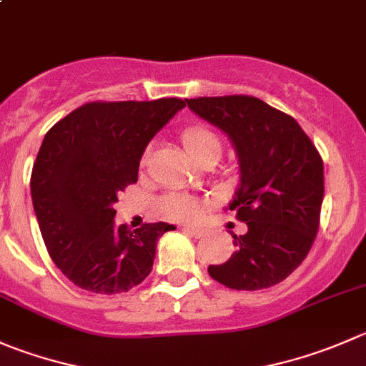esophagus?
I'll return each mask as SVG.
<instances>
[{
  "label": "esophagus",
  "mask_w": 366,
  "mask_h": 366,
  "mask_svg": "<svg viewBox=\"0 0 366 366\" xmlns=\"http://www.w3.org/2000/svg\"><path fill=\"white\" fill-rule=\"evenodd\" d=\"M184 230L194 237H202L205 234V230L202 229V227H197V225H184Z\"/></svg>",
  "instance_id": "esophagus-1"
}]
</instances>
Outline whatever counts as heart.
<instances>
[{
	"mask_svg": "<svg viewBox=\"0 0 366 366\" xmlns=\"http://www.w3.org/2000/svg\"><path fill=\"white\" fill-rule=\"evenodd\" d=\"M184 148L194 161L202 162L209 157L219 159L223 152V143L218 134L205 125H191L186 127L180 134ZM152 150L147 148L143 154V164H147L150 159ZM205 207V202L197 197L184 193H169L159 200V211L168 219H191L197 218Z\"/></svg>",
	"mask_w": 366,
	"mask_h": 366,
	"instance_id": "obj_1",
	"label": "heart"
}]
</instances>
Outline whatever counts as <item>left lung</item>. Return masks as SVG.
<instances>
[{
    "mask_svg": "<svg viewBox=\"0 0 366 366\" xmlns=\"http://www.w3.org/2000/svg\"><path fill=\"white\" fill-rule=\"evenodd\" d=\"M187 107L222 129L239 161L241 186L230 211L247 223L229 259L209 275L230 290L269 288L310 254L320 227L324 162L290 114L247 94L191 98Z\"/></svg>",
    "mask_w": 366,
    "mask_h": 366,
    "instance_id": "left-lung-1",
    "label": "left lung"
}]
</instances>
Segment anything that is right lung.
<instances>
[{
  "label": "right lung",
  "mask_w": 366,
  "mask_h": 366,
  "mask_svg": "<svg viewBox=\"0 0 366 366\" xmlns=\"http://www.w3.org/2000/svg\"><path fill=\"white\" fill-rule=\"evenodd\" d=\"M184 107L180 98L91 102L44 136L31 169V200L49 257L78 288L114 295L152 272L157 239L175 227H116L114 204L137 182L152 137Z\"/></svg>",
  "instance_id": "right-lung-1"
}]
</instances>
